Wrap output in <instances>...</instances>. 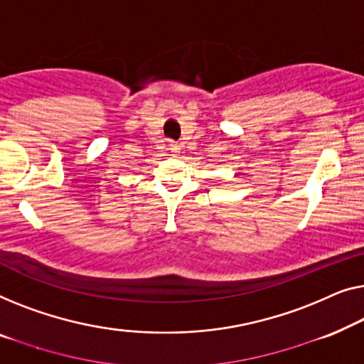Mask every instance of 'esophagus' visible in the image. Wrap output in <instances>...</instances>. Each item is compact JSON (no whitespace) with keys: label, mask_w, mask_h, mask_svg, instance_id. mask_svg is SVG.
I'll return each instance as SVG.
<instances>
[{"label":"esophagus","mask_w":364,"mask_h":364,"mask_svg":"<svg viewBox=\"0 0 364 364\" xmlns=\"http://www.w3.org/2000/svg\"><path fill=\"white\" fill-rule=\"evenodd\" d=\"M168 148H170L171 153H180V150H181L180 143H176V141H170V143H168Z\"/></svg>","instance_id":"esophagus-1"}]
</instances>
